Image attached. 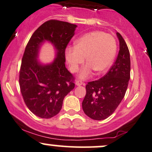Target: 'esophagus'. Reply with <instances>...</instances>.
I'll return each instance as SVG.
<instances>
[{"label": "esophagus", "instance_id": "1", "mask_svg": "<svg viewBox=\"0 0 152 152\" xmlns=\"http://www.w3.org/2000/svg\"><path fill=\"white\" fill-rule=\"evenodd\" d=\"M83 84H84V83H83L81 80H77V81H76V86H81V85H83Z\"/></svg>", "mask_w": 152, "mask_h": 152}]
</instances>
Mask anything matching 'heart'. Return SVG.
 <instances>
[{
    "label": "heart",
    "mask_w": 152,
    "mask_h": 152,
    "mask_svg": "<svg viewBox=\"0 0 152 152\" xmlns=\"http://www.w3.org/2000/svg\"><path fill=\"white\" fill-rule=\"evenodd\" d=\"M117 45L115 38L101 31L88 32L75 42V47L66 49V59L71 72L76 73L84 63L85 56L87 63L82 68L79 77L86 79L93 71L103 73L111 66L116 54Z\"/></svg>",
    "instance_id": "heart-1"
}]
</instances>
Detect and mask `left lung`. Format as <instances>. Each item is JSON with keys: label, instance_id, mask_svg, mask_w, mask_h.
I'll use <instances>...</instances> for the list:
<instances>
[{"label": "left lung", "instance_id": "8db88e82", "mask_svg": "<svg viewBox=\"0 0 152 152\" xmlns=\"http://www.w3.org/2000/svg\"><path fill=\"white\" fill-rule=\"evenodd\" d=\"M120 50L114 64L101 79L89 81L86 85V93L82 108L88 117L102 121L110 116L126 94L130 76L131 59L127 44L117 32Z\"/></svg>", "mask_w": 152, "mask_h": 152}]
</instances>
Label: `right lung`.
Wrapping results in <instances>:
<instances>
[{
    "label": "right lung",
    "mask_w": 152,
    "mask_h": 152,
    "mask_svg": "<svg viewBox=\"0 0 152 152\" xmlns=\"http://www.w3.org/2000/svg\"><path fill=\"white\" fill-rule=\"evenodd\" d=\"M76 26L59 20L47 21L33 33L25 48L19 71L20 90L29 110L41 118L56 115L64 97L75 86L74 77L65 65V51ZM45 40L54 45L57 56L50 64L41 65L36 58Z\"/></svg>",
    "instance_id": "right-lung-1"
}]
</instances>
